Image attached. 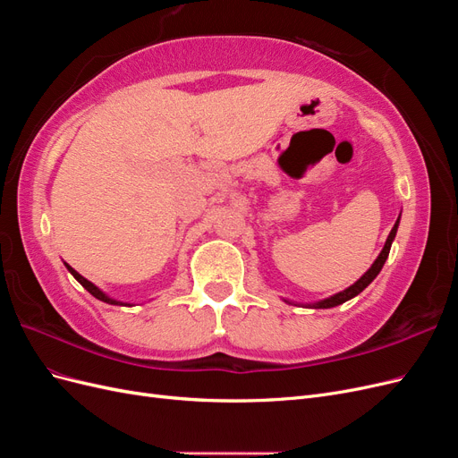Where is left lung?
I'll use <instances>...</instances> for the list:
<instances>
[{
  "instance_id": "left-lung-1",
  "label": "left lung",
  "mask_w": 458,
  "mask_h": 458,
  "mask_svg": "<svg viewBox=\"0 0 458 458\" xmlns=\"http://www.w3.org/2000/svg\"><path fill=\"white\" fill-rule=\"evenodd\" d=\"M397 227H399V217H397V221H395V225L392 227V231H390V234H387V239H386V244H384V248H382V252L378 254V258L374 259V263L370 266V269L361 276V279L359 281H355L352 286H348L345 290H342V293H338V294H335V296H330V298H325V300H321V301H315V303H310V308H315V310H328V308H336V306H340V303H344V301H348V300H352V298H355L357 294H361L363 290L377 279V275L382 271V267H384V263H386V259H387V254H390V248H392V242H394V239H395V233H397ZM290 303V301H288Z\"/></svg>"
}]
</instances>
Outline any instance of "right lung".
I'll list each match as a JSON object with an SVG mask.
<instances>
[{
  "instance_id": "add662e5",
  "label": "right lung",
  "mask_w": 458,
  "mask_h": 458,
  "mask_svg": "<svg viewBox=\"0 0 458 458\" xmlns=\"http://www.w3.org/2000/svg\"><path fill=\"white\" fill-rule=\"evenodd\" d=\"M64 266H66V269L68 271H71L72 273V276H74V279L81 284V286H84L86 290H88V293L91 294V296H95L97 300H101V301H106V303H110V306H131V303H126V301H118V300H114V298H110V296H106L105 293H103V290L101 288H97L93 283H89L88 279H84V276H81L76 269H72L71 266H68V263H64Z\"/></svg>"
}]
</instances>
